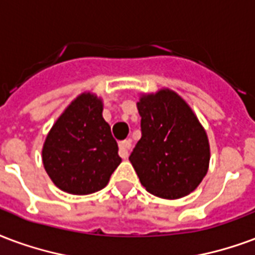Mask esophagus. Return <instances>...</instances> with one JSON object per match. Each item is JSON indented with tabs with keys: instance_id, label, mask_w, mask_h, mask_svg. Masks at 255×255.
<instances>
[{
	"instance_id": "obj_1",
	"label": "esophagus",
	"mask_w": 255,
	"mask_h": 255,
	"mask_svg": "<svg viewBox=\"0 0 255 255\" xmlns=\"http://www.w3.org/2000/svg\"><path fill=\"white\" fill-rule=\"evenodd\" d=\"M129 150H131V142L129 140H123L119 143V154L122 158H127L129 155Z\"/></svg>"
}]
</instances>
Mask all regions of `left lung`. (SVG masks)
<instances>
[{
	"label": "left lung",
	"mask_w": 255,
	"mask_h": 255,
	"mask_svg": "<svg viewBox=\"0 0 255 255\" xmlns=\"http://www.w3.org/2000/svg\"><path fill=\"white\" fill-rule=\"evenodd\" d=\"M142 137L129 161L146 190L162 199H181L208 171L209 143L193 111L178 94L162 89L137 103Z\"/></svg>",
	"instance_id": "1"
}]
</instances>
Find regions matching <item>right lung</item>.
<instances>
[{
    "mask_svg": "<svg viewBox=\"0 0 255 255\" xmlns=\"http://www.w3.org/2000/svg\"><path fill=\"white\" fill-rule=\"evenodd\" d=\"M103 118V101L82 93L65 109L47 135L43 165L59 189L90 195L107 186L122 158Z\"/></svg>",
    "mask_w": 255,
    "mask_h": 255,
    "instance_id": "obj_1",
    "label": "right lung"
}]
</instances>
